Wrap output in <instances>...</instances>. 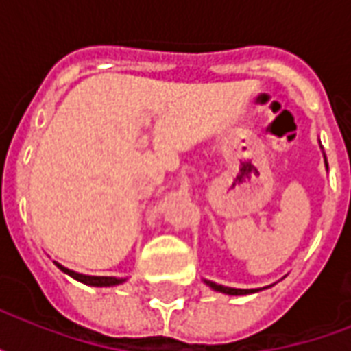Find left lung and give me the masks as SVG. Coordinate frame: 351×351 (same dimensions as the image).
<instances>
[{
	"instance_id": "obj_1",
	"label": "left lung",
	"mask_w": 351,
	"mask_h": 351,
	"mask_svg": "<svg viewBox=\"0 0 351 351\" xmlns=\"http://www.w3.org/2000/svg\"><path fill=\"white\" fill-rule=\"evenodd\" d=\"M325 165H327V161H325ZM208 286L216 289V291H221V293H228V295H246V293H254V289H235V287H226L220 286V284H216V282H208L205 280Z\"/></svg>"
}]
</instances>
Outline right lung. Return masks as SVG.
<instances>
[{
  "label": "right lung",
  "instance_id": "obj_1",
  "mask_svg": "<svg viewBox=\"0 0 351 351\" xmlns=\"http://www.w3.org/2000/svg\"><path fill=\"white\" fill-rule=\"evenodd\" d=\"M64 272H67L69 276H73L75 280H79L82 284H88V286H116V284H122V278H114V276H86V274H79V272L69 271L62 265H58Z\"/></svg>",
  "mask_w": 351,
  "mask_h": 351
}]
</instances>
